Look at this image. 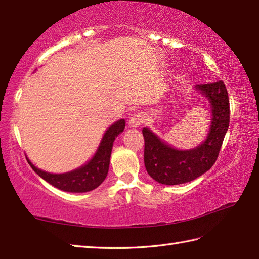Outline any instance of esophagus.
<instances>
[{
  "mask_svg": "<svg viewBox=\"0 0 259 259\" xmlns=\"http://www.w3.org/2000/svg\"><path fill=\"white\" fill-rule=\"evenodd\" d=\"M145 121H146L145 114L137 113V114H134L133 117L130 118L129 125L133 126V128H137V126H140L142 123H145Z\"/></svg>",
  "mask_w": 259,
  "mask_h": 259,
  "instance_id": "34e87169",
  "label": "esophagus"
}]
</instances>
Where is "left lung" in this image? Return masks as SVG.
Wrapping results in <instances>:
<instances>
[{
	"label": "left lung",
	"mask_w": 259,
	"mask_h": 259,
	"mask_svg": "<svg viewBox=\"0 0 259 259\" xmlns=\"http://www.w3.org/2000/svg\"><path fill=\"white\" fill-rule=\"evenodd\" d=\"M211 103V125L207 139L195 149L177 150L158 138L148 128L145 139V166L151 178L163 185H180L195 180L216 162L229 126V98L223 81L198 84Z\"/></svg>",
	"instance_id": "left-lung-1"
}]
</instances>
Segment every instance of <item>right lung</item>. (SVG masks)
I'll return each instance as SVG.
<instances>
[{
  "instance_id": "1",
  "label": "right lung",
  "mask_w": 259,
  "mask_h": 259,
  "mask_svg": "<svg viewBox=\"0 0 259 259\" xmlns=\"http://www.w3.org/2000/svg\"><path fill=\"white\" fill-rule=\"evenodd\" d=\"M124 125V119H121L110 126L106 131V134H104L96 155L93 156V158L87 164L79 169L73 170V171L60 175L49 174L33 166L32 162L27 158L26 160L31 168L42 179H45L49 184L54 186L58 189L69 192H87L93 190L98 186H100L107 177L113 141L119 134L122 133Z\"/></svg>"
}]
</instances>
